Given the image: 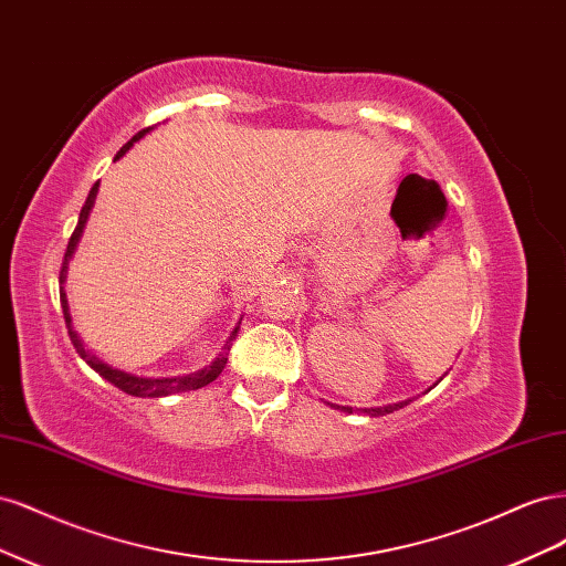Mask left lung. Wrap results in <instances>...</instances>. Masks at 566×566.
Listing matches in <instances>:
<instances>
[{"label":"left lung","instance_id":"1","mask_svg":"<svg viewBox=\"0 0 566 566\" xmlns=\"http://www.w3.org/2000/svg\"><path fill=\"white\" fill-rule=\"evenodd\" d=\"M441 380V378H439ZM437 380V382H439ZM434 382V385H437ZM432 385V387H434ZM430 387V389H432ZM427 389V391H430ZM410 403V399H406V401H399V403H387V406H370V408H356V410H361V413H366V416H373V418H378V416H387V413H394V410H399V408H403V406H408ZM328 406H333V408H337V410H345V413H354V408L352 406H337V403H328Z\"/></svg>","mask_w":566,"mask_h":566}]
</instances>
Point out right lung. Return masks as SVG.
I'll list each match as a JSON object with an SVG mask.
<instances>
[{"label":"right lung","instance_id":"obj_1","mask_svg":"<svg viewBox=\"0 0 566 566\" xmlns=\"http://www.w3.org/2000/svg\"><path fill=\"white\" fill-rule=\"evenodd\" d=\"M148 129L134 134L132 139L117 150L115 160H119L125 156V153L139 142L144 139ZM96 193H98V181L92 186V191L87 196V200H84L82 210H80V219H77V227L71 235V241H67V250H65V256H63V266H61V273H59V283H61V306H63V318H65V325H67V335H71V342L75 352L87 361L90 368H94L101 378L108 380L111 385H115L117 389H123L125 394H132V397H167V394H179V391H191V389H200L205 385H210L212 380L219 378V373L224 370L227 366V358H229V349H231V342L235 339L238 331H241V321L235 323V328L231 331L227 345L221 347V352L212 358V364L202 366L200 370H193V373H181V375H139V373H127V370H119V368H113L111 364L101 361V358H96L90 349H84L82 339L77 335V331L73 328V316H71V306H67V295H65V279H67V264H71L73 254L77 250V243L82 238V231L84 227H87V219H90V212L94 208V200H96Z\"/></svg>","mask_w":566,"mask_h":566}]
</instances>
